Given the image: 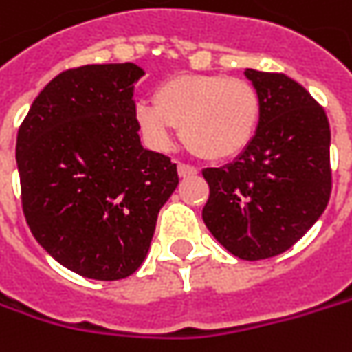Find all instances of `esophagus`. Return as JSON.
<instances>
[{"instance_id":"34e87169","label":"esophagus","mask_w":352,"mask_h":352,"mask_svg":"<svg viewBox=\"0 0 352 352\" xmlns=\"http://www.w3.org/2000/svg\"><path fill=\"white\" fill-rule=\"evenodd\" d=\"M198 174V168L190 166V164H178V176L180 178H188V176H196Z\"/></svg>"}]
</instances>
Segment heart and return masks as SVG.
Segmentation results:
<instances>
[{
    "mask_svg": "<svg viewBox=\"0 0 352 352\" xmlns=\"http://www.w3.org/2000/svg\"><path fill=\"white\" fill-rule=\"evenodd\" d=\"M134 118L152 148L166 150L174 126L188 148L204 160L236 158L255 140L261 97L250 80L230 75H176L140 100Z\"/></svg>",
    "mask_w": 352,
    "mask_h": 352,
    "instance_id": "heart-1",
    "label": "heart"
}]
</instances>
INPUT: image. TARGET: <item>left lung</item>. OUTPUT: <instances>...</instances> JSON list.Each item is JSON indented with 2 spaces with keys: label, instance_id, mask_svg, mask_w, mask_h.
<instances>
[{
  "label": "left lung",
  "instance_id": "1",
  "mask_svg": "<svg viewBox=\"0 0 352 352\" xmlns=\"http://www.w3.org/2000/svg\"><path fill=\"white\" fill-rule=\"evenodd\" d=\"M261 97V124L250 148L206 168V228L239 259L287 252L321 218L331 198V129L323 107L283 73L245 69Z\"/></svg>",
  "mask_w": 352,
  "mask_h": 352
}]
</instances>
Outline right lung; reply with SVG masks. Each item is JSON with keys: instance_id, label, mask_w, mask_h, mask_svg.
Instances as JSON below:
<instances>
[{"instance_id": "right-lung-1", "label": "right lung", "mask_w": 352, "mask_h": 352, "mask_svg": "<svg viewBox=\"0 0 352 352\" xmlns=\"http://www.w3.org/2000/svg\"><path fill=\"white\" fill-rule=\"evenodd\" d=\"M134 63L63 71L33 100L17 132L21 204L31 234L67 270L116 281L148 254L176 164L142 148Z\"/></svg>"}]
</instances>
